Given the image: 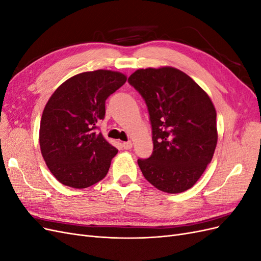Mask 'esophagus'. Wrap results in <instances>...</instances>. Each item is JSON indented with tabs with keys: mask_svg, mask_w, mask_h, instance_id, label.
Masks as SVG:
<instances>
[{
	"mask_svg": "<svg viewBox=\"0 0 261 261\" xmlns=\"http://www.w3.org/2000/svg\"><path fill=\"white\" fill-rule=\"evenodd\" d=\"M123 148L125 150H129L133 148V143L132 141H125V143H123Z\"/></svg>",
	"mask_w": 261,
	"mask_h": 261,
	"instance_id": "obj_1",
	"label": "esophagus"
}]
</instances>
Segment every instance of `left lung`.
Segmentation results:
<instances>
[{
    "label": "left lung",
    "mask_w": 261,
    "mask_h": 261,
    "mask_svg": "<svg viewBox=\"0 0 261 261\" xmlns=\"http://www.w3.org/2000/svg\"><path fill=\"white\" fill-rule=\"evenodd\" d=\"M128 83L144 98L152 127L153 152L138 159L145 178L169 194L192 188L218 143L211 99L191 77L171 66L137 69Z\"/></svg>",
    "instance_id": "obj_1"
}]
</instances>
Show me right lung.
Returning a JSON list of instances; mask_svg holds the SVG:
<instances>
[{
    "instance_id": "add662e5",
    "label": "right lung",
    "mask_w": 261,
    "mask_h": 261,
    "mask_svg": "<svg viewBox=\"0 0 261 261\" xmlns=\"http://www.w3.org/2000/svg\"><path fill=\"white\" fill-rule=\"evenodd\" d=\"M120 72L98 69L68 78L43 110L39 143L43 159L60 183L86 188L105 178L117 153L97 124L106 115V100L125 84Z\"/></svg>"
}]
</instances>
